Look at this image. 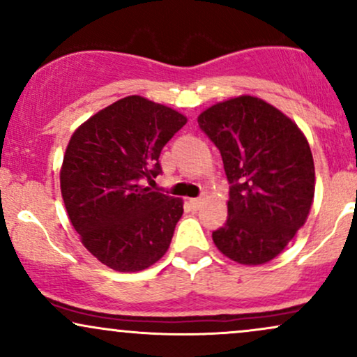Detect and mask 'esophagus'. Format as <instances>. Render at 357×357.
<instances>
[{
  "label": "esophagus",
  "mask_w": 357,
  "mask_h": 357,
  "mask_svg": "<svg viewBox=\"0 0 357 357\" xmlns=\"http://www.w3.org/2000/svg\"><path fill=\"white\" fill-rule=\"evenodd\" d=\"M203 203V198H191L190 199V206L192 208V210H198L199 206H202Z\"/></svg>",
  "instance_id": "1"
}]
</instances>
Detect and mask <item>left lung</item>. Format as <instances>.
Listing matches in <instances>:
<instances>
[{"instance_id": "obj_1", "label": "left lung", "mask_w": 357, "mask_h": 357, "mask_svg": "<svg viewBox=\"0 0 357 357\" xmlns=\"http://www.w3.org/2000/svg\"><path fill=\"white\" fill-rule=\"evenodd\" d=\"M230 181L227 223L213 231L225 257L261 265L284 252L309 216L315 171L309 142L284 112L252 96L218 102L198 117Z\"/></svg>"}]
</instances>
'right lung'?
<instances>
[{
    "instance_id": "1",
    "label": "right lung",
    "mask_w": 357,
    "mask_h": 357,
    "mask_svg": "<svg viewBox=\"0 0 357 357\" xmlns=\"http://www.w3.org/2000/svg\"><path fill=\"white\" fill-rule=\"evenodd\" d=\"M178 110L129 96L72 134L60 169L68 218L84 247L116 272H139L169 248L183 199L151 191L159 154L186 124Z\"/></svg>"
}]
</instances>
